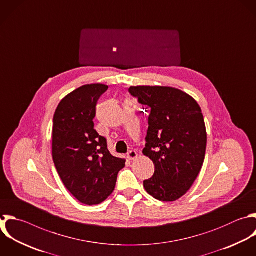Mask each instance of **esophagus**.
<instances>
[{
	"mask_svg": "<svg viewBox=\"0 0 256 256\" xmlns=\"http://www.w3.org/2000/svg\"><path fill=\"white\" fill-rule=\"evenodd\" d=\"M137 156H138V153H137L136 151H130V152L127 154V158H128L129 160H131V161L135 160V159L137 158Z\"/></svg>",
	"mask_w": 256,
	"mask_h": 256,
	"instance_id": "1",
	"label": "esophagus"
}]
</instances>
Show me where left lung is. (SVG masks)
<instances>
[{
    "label": "left lung",
    "mask_w": 256,
    "mask_h": 256,
    "mask_svg": "<svg viewBox=\"0 0 256 256\" xmlns=\"http://www.w3.org/2000/svg\"><path fill=\"white\" fill-rule=\"evenodd\" d=\"M129 92L149 113L143 154L155 171L144 188L155 199L175 201L191 188L204 162L207 133L201 108L173 87L132 86Z\"/></svg>",
    "instance_id": "1"
}]
</instances>
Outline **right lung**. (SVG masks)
Segmentation results:
<instances>
[{
	"label": "right lung",
	"instance_id": "obj_1",
	"mask_svg": "<svg viewBox=\"0 0 256 256\" xmlns=\"http://www.w3.org/2000/svg\"><path fill=\"white\" fill-rule=\"evenodd\" d=\"M104 84H87L59 103L53 119L52 155L65 187L86 205L105 201L114 191L126 160L109 152L106 139L94 129L93 119Z\"/></svg>",
	"mask_w": 256,
	"mask_h": 256
}]
</instances>
